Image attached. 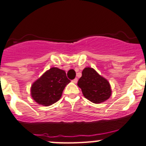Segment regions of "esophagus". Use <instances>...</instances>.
Listing matches in <instances>:
<instances>
[{
	"instance_id": "1",
	"label": "esophagus",
	"mask_w": 146,
	"mask_h": 146,
	"mask_svg": "<svg viewBox=\"0 0 146 146\" xmlns=\"http://www.w3.org/2000/svg\"><path fill=\"white\" fill-rule=\"evenodd\" d=\"M72 82H74V83H77V82H78V78H75L74 80H72Z\"/></svg>"
}]
</instances>
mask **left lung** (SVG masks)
<instances>
[{"label":"left lung","instance_id":"obj_1","mask_svg":"<svg viewBox=\"0 0 146 146\" xmlns=\"http://www.w3.org/2000/svg\"><path fill=\"white\" fill-rule=\"evenodd\" d=\"M78 85L81 88L84 97L95 104L106 101L111 95V86L108 80L92 68L83 69Z\"/></svg>","mask_w":146,"mask_h":146}]
</instances>
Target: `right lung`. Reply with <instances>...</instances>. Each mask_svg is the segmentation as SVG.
Instances as JSON below:
<instances>
[{
	"label": "right lung",
	"instance_id": "add662e5",
	"mask_svg": "<svg viewBox=\"0 0 146 146\" xmlns=\"http://www.w3.org/2000/svg\"><path fill=\"white\" fill-rule=\"evenodd\" d=\"M70 82L64 70L53 67L32 84L31 96L39 104L51 105L61 98L65 87Z\"/></svg>",
	"mask_w": 146,
	"mask_h": 146
}]
</instances>
